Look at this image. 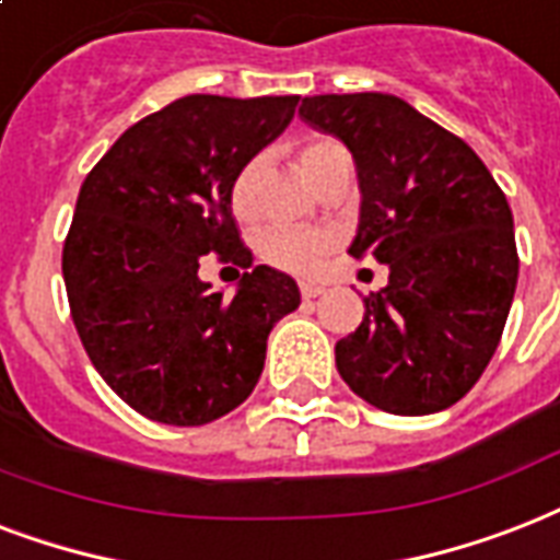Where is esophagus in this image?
I'll return each mask as SVG.
<instances>
[{"label": "esophagus", "instance_id": "34e87169", "mask_svg": "<svg viewBox=\"0 0 560 560\" xmlns=\"http://www.w3.org/2000/svg\"><path fill=\"white\" fill-rule=\"evenodd\" d=\"M301 294L310 301V298H318V294H324V285L320 283H301Z\"/></svg>", "mask_w": 560, "mask_h": 560}]
</instances>
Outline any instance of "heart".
<instances>
[{
  "label": "heart",
  "instance_id": "1",
  "mask_svg": "<svg viewBox=\"0 0 560 560\" xmlns=\"http://www.w3.org/2000/svg\"><path fill=\"white\" fill-rule=\"evenodd\" d=\"M341 145L336 140H315L301 151V166L306 177L332 154H341ZM257 160H250L240 168V175L233 177L231 186V207L236 215H245L250 210V198H254V180H257ZM259 257L266 259L268 266L283 268L292 275H315L324 266V259L332 250V233L312 231V228H268L259 233Z\"/></svg>",
  "mask_w": 560,
  "mask_h": 560
}]
</instances>
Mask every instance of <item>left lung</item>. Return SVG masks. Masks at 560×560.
<instances>
[{
    "label": "left lung",
    "instance_id": "8db88e82",
    "mask_svg": "<svg viewBox=\"0 0 560 560\" xmlns=\"http://www.w3.org/2000/svg\"><path fill=\"white\" fill-rule=\"evenodd\" d=\"M301 119L353 154L362 212L350 254L388 266V285L336 345L341 380L392 415L453 406L491 362L517 289L505 192L465 140L397 95H310Z\"/></svg>",
    "mask_w": 560,
    "mask_h": 560
}]
</instances>
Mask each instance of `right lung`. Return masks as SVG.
<instances>
[{"instance_id": "1", "label": "right lung", "mask_w": 560, "mask_h": 560, "mask_svg": "<svg viewBox=\"0 0 560 560\" xmlns=\"http://www.w3.org/2000/svg\"><path fill=\"white\" fill-rule=\"evenodd\" d=\"M301 95H186L131 125L84 177L63 242L69 312L86 357L133 411L203 427L245 402L292 277L254 266L231 210L240 168L292 122ZM250 267L233 299L200 259Z\"/></svg>"}]
</instances>
